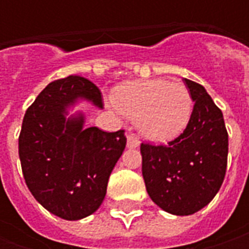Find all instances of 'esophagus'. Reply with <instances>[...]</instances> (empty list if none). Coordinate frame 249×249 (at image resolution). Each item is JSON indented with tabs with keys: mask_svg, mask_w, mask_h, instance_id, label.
Here are the masks:
<instances>
[{
	"mask_svg": "<svg viewBox=\"0 0 249 249\" xmlns=\"http://www.w3.org/2000/svg\"><path fill=\"white\" fill-rule=\"evenodd\" d=\"M140 145V140L134 134H127V147L129 148H137Z\"/></svg>",
	"mask_w": 249,
	"mask_h": 249,
	"instance_id": "esophagus-1",
	"label": "esophagus"
}]
</instances>
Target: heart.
Instances as JSON below:
<instances>
[{
    "mask_svg": "<svg viewBox=\"0 0 249 249\" xmlns=\"http://www.w3.org/2000/svg\"><path fill=\"white\" fill-rule=\"evenodd\" d=\"M113 102L122 113L136 119L141 136L152 141L180 136L193 112L186 86L163 79L123 83L113 92Z\"/></svg>",
    "mask_w": 249,
    "mask_h": 249,
    "instance_id": "obj_1",
    "label": "heart"
}]
</instances>
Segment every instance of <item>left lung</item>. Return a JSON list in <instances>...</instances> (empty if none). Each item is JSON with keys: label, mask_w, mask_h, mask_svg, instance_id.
Returning a JSON list of instances; mask_svg holds the SVG:
<instances>
[{"label": "left lung", "mask_w": 249, "mask_h": 249, "mask_svg": "<svg viewBox=\"0 0 249 249\" xmlns=\"http://www.w3.org/2000/svg\"><path fill=\"white\" fill-rule=\"evenodd\" d=\"M194 109L184 131L167 145L141 144L142 177L151 199L172 215H193L222 186L227 166L229 134L223 113L206 90L184 79Z\"/></svg>", "instance_id": "1"}]
</instances>
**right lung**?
I'll list each match as a JSON object with an SVG mask.
<instances>
[{
    "label": "right lung",
    "mask_w": 249,
    "mask_h": 249,
    "mask_svg": "<svg viewBox=\"0 0 249 249\" xmlns=\"http://www.w3.org/2000/svg\"><path fill=\"white\" fill-rule=\"evenodd\" d=\"M79 98L102 108L98 87L82 76L50 83L26 110L19 136V158L30 193L65 220H79L100 208L110 172L126 147L124 130L84 129L82 113L66 118Z\"/></svg>",
    "instance_id": "add662e5"
}]
</instances>
